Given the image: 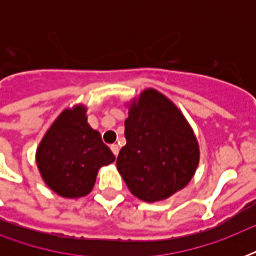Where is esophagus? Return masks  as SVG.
Returning <instances> with one entry per match:
<instances>
[{"label":"esophagus","mask_w":256,"mask_h":256,"mask_svg":"<svg viewBox=\"0 0 256 256\" xmlns=\"http://www.w3.org/2000/svg\"><path fill=\"white\" fill-rule=\"evenodd\" d=\"M110 148H112V154H114V156H118V152H120V148H118V144H112V146H110Z\"/></svg>","instance_id":"34e87169"}]
</instances>
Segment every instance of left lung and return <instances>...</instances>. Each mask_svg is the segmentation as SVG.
Returning a JSON list of instances; mask_svg holds the SVG:
<instances>
[{
    "mask_svg": "<svg viewBox=\"0 0 256 256\" xmlns=\"http://www.w3.org/2000/svg\"><path fill=\"white\" fill-rule=\"evenodd\" d=\"M126 104V144L116 168L140 200L168 199L194 176L200 156L196 136L176 104L156 88H144Z\"/></svg>",
    "mask_w": 256,
    "mask_h": 256,
    "instance_id": "8db88e82",
    "label": "left lung"
}]
</instances>
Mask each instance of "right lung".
Instances as JSON below:
<instances>
[{"label": "right lung", "mask_w": 256, "mask_h": 256, "mask_svg": "<svg viewBox=\"0 0 256 256\" xmlns=\"http://www.w3.org/2000/svg\"><path fill=\"white\" fill-rule=\"evenodd\" d=\"M86 112L88 108L82 104L61 112L36 152V162L46 186L68 199L88 195L100 168L116 160L100 132L88 124Z\"/></svg>", "instance_id": "right-lung-1"}]
</instances>
